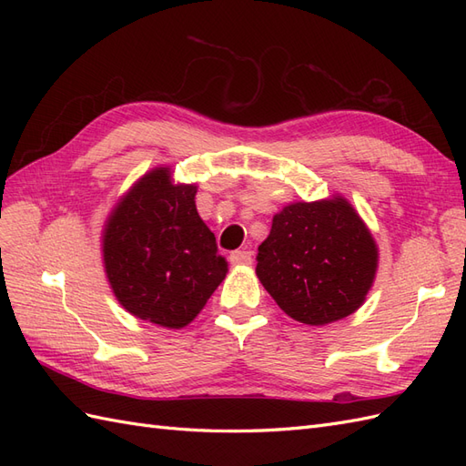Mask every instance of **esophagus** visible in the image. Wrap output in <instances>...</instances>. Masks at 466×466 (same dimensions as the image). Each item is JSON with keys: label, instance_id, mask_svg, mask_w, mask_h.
<instances>
[{"label": "esophagus", "instance_id": "obj_1", "mask_svg": "<svg viewBox=\"0 0 466 466\" xmlns=\"http://www.w3.org/2000/svg\"><path fill=\"white\" fill-rule=\"evenodd\" d=\"M229 260L233 264H241V266H248L252 262V252L250 250H233Z\"/></svg>", "mask_w": 466, "mask_h": 466}]
</instances>
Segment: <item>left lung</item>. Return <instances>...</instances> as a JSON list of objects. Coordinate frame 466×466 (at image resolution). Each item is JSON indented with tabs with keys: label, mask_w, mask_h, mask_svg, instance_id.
Wrapping results in <instances>:
<instances>
[{
	"label": "left lung",
	"mask_w": 466,
	"mask_h": 466,
	"mask_svg": "<svg viewBox=\"0 0 466 466\" xmlns=\"http://www.w3.org/2000/svg\"><path fill=\"white\" fill-rule=\"evenodd\" d=\"M377 245L342 196L295 202L272 219L257 276L281 311L311 327L361 307L377 272Z\"/></svg>",
	"instance_id": "obj_1"
}]
</instances>
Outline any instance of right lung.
I'll use <instances>...</instances> for the list:
<instances>
[{"label":"right lung","instance_id":"obj_1","mask_svg":"<svg viewBox=\"0 0 466 466\" xmlns=\"http://www.w3.org/2000/svg\"><path fill=\"white\" fill-rule=\"evenodd\" d=\"M196 187L157 167L122 196L103 231L108 284L126 311L165 329L192 322L228 274L196 209Z\"/></svg>","mask_w":466,"mask_h":466}]
</instances>
